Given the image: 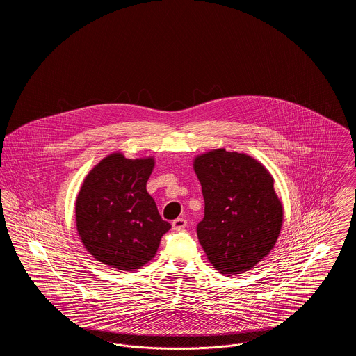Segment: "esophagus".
I'll list each match as a JSON object with an SVG mask.
<instances>
[{
	"label": "esophagus",
	"mask_w": 356,
	"mask_h": 356,
	"mask_svg": "<svg viewBox=\"0 0 356 356\" xmlns=\"http://www.w3.org/2000/svg\"><path fill=\"white\" fill-rule=\"evenodd\" d=\"M186 225V219H183V218H177V219H175V220L172 221V228L175 229V231H181V229H184Z\"/></svg>",
	"instance_id": "esophagus-1"
}]
</instances>
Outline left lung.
<instances>
[{
  "mask_svg": "<svg viewBox=\"0 0 356 356\" xmlns=\"http://www.w3.org/2000/svg\"><path fill=\"white\" fill-rule=\"evenodd\" d=\"M203 191L197 237L211 264L224 275L251 270L271 252L283 224L273 177L245 153L224 148L195 159Z\"/></svg>",
  "mask_w": 356,
  "mask_h": 356,
  "instance_id": "obj_1",
  "label": "left lung"
}]
</instances>
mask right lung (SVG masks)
I'll use <instances>...</instances> for the list:
<instances>
[{
	"label": "right lung",
	"instance_id": "add662e5",
	"mask_svg": "<svg viewBox=\"0 0 356 356\" xmlns=\"http://www.w3.org/2000/svg\"><path fill=\"white\" fill-rule=\"evenodd\" d=\"M153 167V157L112 153L86 175L77 195L76 225L85 248L118 271H135L152 260L170 229L147 192Z\"/></svg>",
	"mask_w": 356,
	"mask_h": 356
}]
</instances>
